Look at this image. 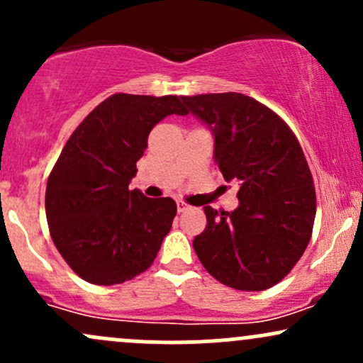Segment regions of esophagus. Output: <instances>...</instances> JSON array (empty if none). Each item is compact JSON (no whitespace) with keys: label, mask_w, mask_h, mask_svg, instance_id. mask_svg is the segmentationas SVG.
<instances>
[{"label":"esophagus","mask_w":363,"mask_h":363,"mask_svg":"<svg viewBox=\"0 0 363 363\" xmlns=\"http://www.w3.org/2000/svg\"><path fill=\"white\" fill-rule=\"evenodd\" d=\"M186 210H189V205H186V203H182V201H177V211H179V213H184Z\"/></svg>","instance_id":"34e87169"}]
</instances>
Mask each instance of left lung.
Here are the masks:
<instances>
[{
	"label": "left lung",
	"mask_w": 363,
	"mask_h": 363,
	"mask_svg": "<svg viewBox=\"0 0 363 363\" xmlns=\"http://www.w3.org/2000/svg\"><path fill=\"white\" fill-rule=\"evenodd\" d=\"M213 135V160L227 182L239 181L234 211L205 206L206 228L193 247L206 272L235 290L261 291L283 280L309 244L315 191L290 128L247 95L182 97Z\"/></svg>",
	"instance_id": "8db88e82"
}]
</instances>
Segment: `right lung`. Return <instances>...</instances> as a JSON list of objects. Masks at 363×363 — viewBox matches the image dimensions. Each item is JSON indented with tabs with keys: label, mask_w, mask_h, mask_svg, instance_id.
<instances>
[{
	"label": "right lung",
	"mask_w": 363,
	"mask_h": 363,
	"mask_svg": "<svg viewBox=\"0 0 363 363\" xmlns=\"http://www.w3.org/2000/svg\"><path fill=\"white\" fill-rule=\"evenodd\" d=\"M186 116L176 95L116 94L74 129L45 187L52 242L78 277L118 285L150 268L177 213L172 198L129 189L155 124Z\"/></svg>",
	"instance_id": "add662e5"
}]
</instances>
